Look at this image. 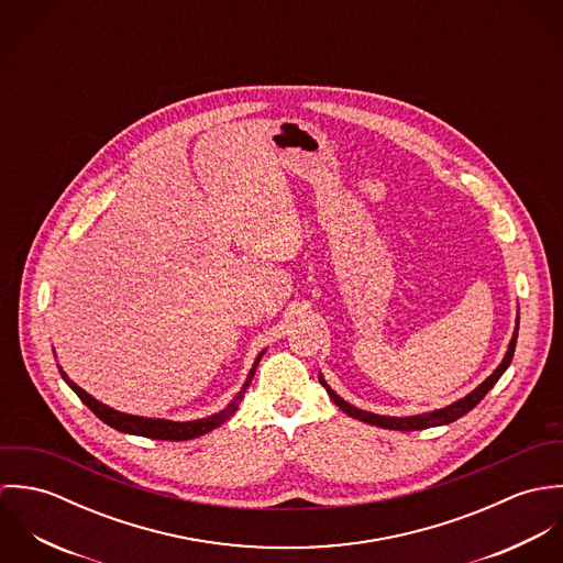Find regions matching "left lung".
Here are the masks:
<instances>
[{"label": "left lung", "mask_w": 563, "mask_h": 563, "mask_svg": "<svg viewBox=\"0 0 563 563\" xmlns=\"http://www.w3.org/2000/svg\"><path fill=\"white\" fill-rule=\"evenodd\" d=\"M518 322H520V317H516L514 335H511L509 346H507V353H505V357L500 360V364L496 366V371H494L483 384H479L471 395H466L464 399L451 402V405H446V407H440V409H433V411H424V413H416V416H384V413L366 411V409H360V407L344 401L340 395H335V390H331V386L324 382L322 375H319V382H321L322 388L327 390V395L331 397V401L335 402L344 413H349L351 418H357V420H362V422L375 424V427L395 429V431H420V429H429V427L451 424L453 420L462 418L464 413H468L477 402L482 401L483 397L494 388V384L503 377V373L509 368L511 357H514V351H516V340H518Z\"/></svg>", "instance_id": "left-lung-1"}]
</instances>
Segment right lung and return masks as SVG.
Masks as SVG:
<instances>
[{
	"label": "right lung",
	"instance_id": "right-lung-1",
	"mask_svg": "<svg viewBox=\"0 0 563 563\" xmlns=\"http://www.w3.org/2000/svg\"><path fill=\"white\" fill-rule=\"evenodd\" d=\"M266 353L260 351V355L255 357L244 384H242L241 390L234 395V399L228 402V407H223L221 411L212 413V416H206V418H197V420H184V422H177V420H166V418H145V416H134V413H125V411H119V409H112L108 405H103L101 401H97L95 397H90L86 390H81L78 384H74L69 379V375L63 371V366L58 364V371L65 379V384L80 397L81 402L97 416L101 418L106 424H110L112 429L121 431V433H132V435H143V438H154V440H192V438H199V435H206L208 431L221 427L241 405L244 399V393L255 375V368L262 360V355Z\"/></svg>",
	"mask_w": 563,
	"mask_h": 563
}]
</instances>
